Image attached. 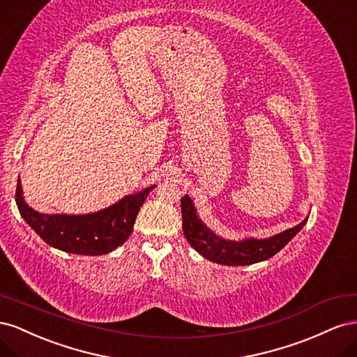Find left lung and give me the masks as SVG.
Here are the masks:
<instances>
[{
    "mask_svg": "<svg viewBox=\"0 0 357 357\" xmlns=\"http://www.w3.org/2000/svg\"><path fill=\"white\" fill-rule=\"evenodd\" d=\"M182 212V230L190 245L203 257L226 266H247V264L268 260L282 250L287 243L302 230L308 218H305L298 226L284 230L268 239H245V241H227L211 231L197 217L196 209L188 196L181 199Z\"/></svg>",
    "mask_w": 357,
    "mask_h": 357,
    "instance_id": "left-lung-1",
    "label": "left lung"
}]
</instances>
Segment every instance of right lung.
<instances>
[{
    "mask_svg": "<svg viewBox=\"0 0 357 357\" xmlns=\"http://www.w3.org/2000/svg\"><path fill=\"white\" fill-rule=\"evenodd\" d=\"M154 187L130 195L116 205L88 215H47L34 211L24 202L19 179L15 197L20 215L47 245L71 254L101 256L128 239L139 209Z\"/></svg>",
    "mask_w": 357,
    "mask_h": 357,
    "instance_id": "add662e5",
    "label": "right lung"
}]
</instances>
